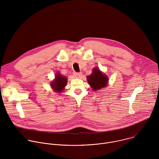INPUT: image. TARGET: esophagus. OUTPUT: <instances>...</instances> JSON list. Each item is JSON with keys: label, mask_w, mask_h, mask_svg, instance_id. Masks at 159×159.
Here are the masks:
<instances>
[{"label": "esophagus", "mask_w": 159, "mask_h": 159, "mask_svg": "<svg viewBox=\"0 0 159 159\" xmlns=\"http://www.w3.org/2000/svg\"><path fill=\"white\" fill-rule=\"evenodd\" d=\"M74 75L77 78H80L82 76V73H80V72H75Z\"/></svg>", "instance_id": "1"}]
</instances>
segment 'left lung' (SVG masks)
Listing matches in <instances>:
<instances>
[{"label": "left lung", "instance_id": "obj_1", "mask_svg": "<svg viewBox=\"0 0 159 159\" xmlns=\"http://www.w3.org/2000/svg\"><path fill=\"white\" fill-rule=\"evenodd\" d=\"M87 79L89 84L94 90H98L106 86L108 81L107 76L104 75L98 68H95L92 74L87 76Z\"/></svg>", "mask_w": 159, "mask_h": 159}]
</instances>
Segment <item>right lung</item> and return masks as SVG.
<instances>
[{
  "instance_id": "add662e5",
  "label": "right lung",
  "mask_w": 159,
  "mask_h": 159,
  "mask_svg": "<svg viewBox=\"0 0 159 159\" xmlns=\"http://www.w3.org/2000/svg\"><path fill=\"white\" fill-rule=\"evenodd\" d=\"M66 78L58 74L55 75V79L51 83V86L56 92L60 93L66 85Z\"/></svg>"
}]
</instances>
